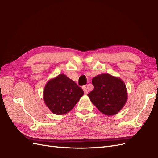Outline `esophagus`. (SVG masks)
Returning a JSON list of instances; mask_svg holds the SVG:
<instances>
[{"mask_svg": "<svg viewBox=\"0 0 158 158\" xmlns=\"http://www.w3.org/2000/svg\"><path fill=\"white\" fill-rule=\"evenodd\" d=\"M83 91H84V93L85 94H87L88 93V89H87V88H86V86H83Z\"/></svg>", "mask_w": 158, "mask_h": 158, "instance_id": "34e87169", "label": "esophagus"}]
</instances>
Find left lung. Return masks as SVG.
<instances>
[{
    "instance_id": "8db88e82",
    "label": "left lung",
    "mask_w": 158,
    "mask_h": 158,
    "mask_svg": "<svg viewBox=\"0 0 158 158\" xmlns=\"http://www.w3.org/2000/svg\"><path fill=\"white\" fill-rule=\"evenodd\" d=\"M94 89L88 96L102 113L115 115L125 105L127 92L125 83L119 77L100 74L92 79Z\"/></svg>"
}]
</instances>
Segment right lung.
<instances>
[{"label":"right lung","mask_w":158,"mask_h":158,"mask_svg":"<svg viewBox=\"0 0 158 158\" xmlns=\"http://www.w3.org/2000/svg\"><path fill=\"white\" fill-rule=\"evenodd\" d=\"M83 89L64 74L50 79L43 90V100L47 106L58 115L70 111L81 97Z\"/></svg>","instance_id":"1"}]
</instances>
